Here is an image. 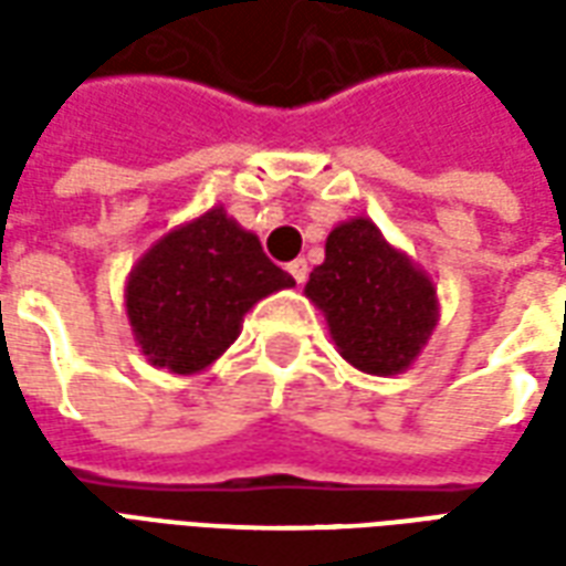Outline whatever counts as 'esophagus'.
Returning <instances> with one entry per match:
<instances>
[{
  "label": "esophagus",
  "mask_w": 566,
  "mask_h": 566,
  "mask_svg": "<svg viewBox=\"0 0 566 566\" xmlns=\"http://www.w3.org/2000/svg\"><path fill=\"white\" fill-rule=\"evenodd\" d=\"M287 272L294 275L296 284H303V282H306V275H308V263H306V260H294V263H287Z\"/></svg>",
  "instance_id": "esophagus-1"
}]
</instances>
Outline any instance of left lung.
Instances as JSON below:
<instances>
[{
  "instance_id": "obj_1",
  "label": "left lung",
  "mask_w": 566,
  "mask_h": 566,
  "mask_svg": "<svg viewBox=\"0 0 566 566\" xmlns=\"http://www.w3.org/2000/svg\"><path fill=\"white\" fill-rule=\"evenodd\" d=\"M306 296L327 315L339 355L373 376L409 367L437 324V287L369 218L339 223L327 235Z\"/></svg>"
}]
</instances>
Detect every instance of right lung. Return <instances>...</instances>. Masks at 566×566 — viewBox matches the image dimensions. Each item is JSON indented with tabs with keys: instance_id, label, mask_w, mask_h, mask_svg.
I'll return each instance as SVG.
<instances>
[{
	"instance_id": "add662e5",
	"label": "right lung",
	"mask_w": 566,
	"mask_h": 566,
	"mask_svg": "<svg viewBox=\"0 0 566 566\" xmlns=\"http://www.w3.org/2000/svg\"><path fill=\"white\" fill-rule=\"evenodd\" d=\"M291 284L258 235L211 209L163 235L129 272L127 315L154 367L190 376L230 348L248 308Z\"/></svg>"
}]
</instances>
